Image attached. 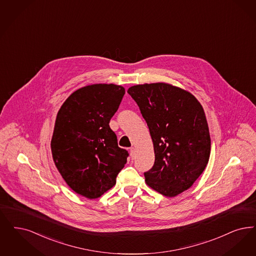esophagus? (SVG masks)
I'll return each instance as SVG.
<instances>
[{
  "mask_svg": "<svg viewBox=\"0 0 256 256\" xmlns=\"http://www.w3.org/2000/svg\"><path fill=\"white\" fill-rule=\"evenodd\" d=\"M130 150V157H132V159H134V158H135V156H136V154H135V148H134L133 146H132Z\"/></svg>",
  "mask_w": 256,
  "mask_h": 256,
  "instance_id": "34e87169",
  "label": "esophagus"
}]
</instances>
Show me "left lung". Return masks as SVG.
Instances as JSON below:
<instances>
[{"label": "left lung", "mask_w": 256, "mask_h": 256, "mask_svg": "<svg viewBox=\"0 0 256 256\" xmlns=\"http://www.w3.org/2000/svg\"><path fill=\"white\" fill-rule=\"evenodd\" d=\"M128 93L154 142V166L144 174L146 184L166 197L180 194L210 159V137L201 104L190 92L164 82L133 86Z\"/></svg>", "instance_id": "8db88e82"}]
</instances>
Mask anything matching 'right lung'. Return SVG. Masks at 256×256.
Here are the masks:
<instances>
[{
	"label": "right lung",
	"mask_w": 256,
	"mask_h": 256,
	"mask_svg": "<svg viewBox=\"0 0 256 256\" xmlns=\"http://www.w3.org/2000/svg\"><path fill=\"white\" fill-rule=\"evenodd\" d=\"M124 88L113 84L82 88L58 112L52 139L54 163L72 190L98 198L116 183L128 152L118 146L110 121L122 102Z\"/></svg>",
	"instance_id": "obj_1"
}]
</instances>
